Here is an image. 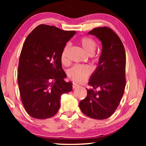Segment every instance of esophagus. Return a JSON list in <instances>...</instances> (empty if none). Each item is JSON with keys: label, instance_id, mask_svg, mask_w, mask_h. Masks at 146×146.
I'll use <instances>...</instances> for the list:
<instances>
[{"label": "esophagus", "instance_id": "esophagus-1", "mask_svg": "<svg viewBox=\"0 0 146 146\" xmlns=\"http://www.w3.org/2000/svg\"><path fill=\"white\" fill-rule=\"evenodd\" d=\"M72 87H73V88H76L79 87V85L76 83H74L73 85H72Z\"/></svg>", "mask_w": 146, "mask_h": 146}]
</instances>
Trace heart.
Returning <instances> with one entry per match:
<instances>
[{
	"mask_svg": "<svg viewBox=\"0 0 146 146\" xmlns=\"http://www.w3.org/2000/svg\"><path fill=\"white\" fill-rule=\"evenodd\" d=\"M82 48L86 54L89 55L92 54L94 52L96 47V42L94 40L88 37H83L80 40ZM69 49V44H66L64 48L62 53L61 55V61L65 63L67 60V52ZM92 72L91 68L86 65H75L71 68L68 72V77L72 80L78 82H81L86 80Z\"/></svg>",
	"mask_w": 146,
	"mask_h": 146,
	"instance_id": "1",
	"label": "heart"
}]
</instances>
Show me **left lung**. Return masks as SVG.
Returning a JSON list of instances; mask_svg holds the SVG:
<instances>
[{
	"label": "left lung",
	"instance_id": "obj_1",
	"mask_svg": "<svg viewBox=\"0 0 146 146\" xmlns=\"http://www.w3.org/2000/svg\"><path fill=\"white\" fill-rule=\"evenodd\" d=\"M102 45L98 66L92 74L87 96L80 102L83 113L91 118L104 119L113 114L120 102L125 86V53L116 34L108 27L90 31Z\"/></svg>",
	"mask_w": 146,
	"mask_h": 146
}]
</instances>
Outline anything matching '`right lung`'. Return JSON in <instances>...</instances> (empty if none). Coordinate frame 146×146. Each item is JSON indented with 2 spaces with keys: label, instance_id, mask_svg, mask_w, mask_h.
<instances>
[{
  "label": "right lung",
  "instance_id": "add662e5",
  "mask_svg": "<svg viewBox=\"0 0 146 146\" xmlns=\"http://www.w3.org/2000/svg\"><path fill=\"white\" fill-rule=\"evenodd\" d=\"M75 31L40 25L28 36L20 55L18 84L27 112L36 119L52 117L60 107L63 94L72 90L65 82L61 55Z\"/></svg>",
  "mask_w": 146,
  "mask_h": 146
}]
</instances>
